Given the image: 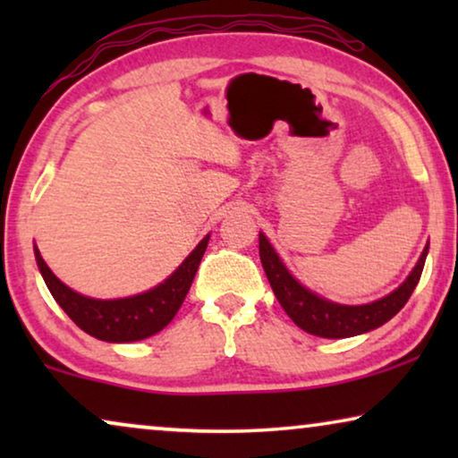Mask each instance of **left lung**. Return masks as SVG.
Masks as SVG:
<instances>
[{
	"instance_id": "1",
	"label": "left lung",
	"mask_w": 458,
	"mask_h": 458,
	"mask_svg": "<svg viewBox=\"0 0 458 458\" xmlns=\"http://www.w3.org/2000/svg\"><path fill=\"white\" fill-rule=\"evenodd\" d=\"M429 243L425 246L421 259L412 268L409 277L404 279L403 285L387 296L375 300V302L360 304V306H348L329 302L315 292L306 290V287L292 277L284 262L275 252L271 243H268L267 235H259V252L260 262L265 268L268 284H271L275 296H277L279 304L284 306L287 317L304 329L306 334L329 337V340H340V337H352L367 334V331L377 329L381 325L390 321L394 315H398L400 309L409 302L411 293L421 279L425 256H428Z\"/></svg>"
}]
</instances>
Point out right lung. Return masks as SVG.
Returning <instances> with one entry per match:
<instances>
[{"instance_id":"right-lung-1","label":"right lung","mask_w":458,"mask_h":458,"mask_svg":"<svg viewBox=\"0 0 458 458\" xmlns=\"http://www.w3.org/2000/svg\"><path fill=\"white\" fill-rule=\"evenodd\" d=\"M210 235H206L198 243L196 250L181 262V267L171 277L156 285L154 290L137 293L131 298L118 300H96L81 296L71 287L52 273V268L41 259L39 250L35 246V259L39 267L41 277L46 281L47 290L52 292L55 302L62 306V310L79 325L85 334H89L98 340L123 344L137 342L158 334L165 329L177 310L183 304V300L190 292L191 281L196 277L199 260L208 246Z\"/></svg>"}]
</instances>
